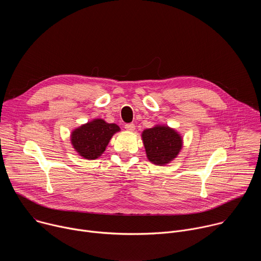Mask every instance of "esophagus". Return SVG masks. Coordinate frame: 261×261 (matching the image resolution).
Wrapping results in <instances>:
<instances>
[{
    "mask_svg": "<svg viewBox=\"0 0 261 261\" xmlns=\"http://www.w3.org/2000/svg\"><path fill=\"white\" fill-rule=\"evenodd\" d=\"M125 129L128 130V131H134V130H135V125H134L133 123L126 124V125H125Z\"/></svg>",
    "mask_w": 261,
    "mask_h": 261,
    "instance_id": "esophagus-1",
    "label": "esophagus"
}]
</instances>
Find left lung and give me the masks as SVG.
<instances>
[{
  "mask_svg": "<svg viewBox=\"0 0 261 261\" xmlns=\"http://www.w3.org/2000/svg\"><path fill=\"white\" fill-rule=\"evenodd\" d=\"M141 137L147 159L156 165H165L172 161L182 145L180 135L167 126L157 125L145 129Z\"/></svg>",
  "mask_w": 261,
  "mask_h": 261,
  "instance_id": "8db88e82",
  "label": "left lung"
}]
</instances>
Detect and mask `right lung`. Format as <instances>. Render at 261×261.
<instances>
[{
  "instance_id": "1",
  "label": "right lung",
  "mask_w": 261,
  "mask_h": 261,
  "mask_svg": "<svg viewBox=\"0 0 261 261\" xmlns=\"http://www.w3.org/2000/svg\"><path fill=\"white\" fill-rule=\"evenodd\" d=\"M118 131V125L95 119L72 132L71 143L82 157L94 160L104 153L109 140Z\"/></svg>"
}]
</instances>
